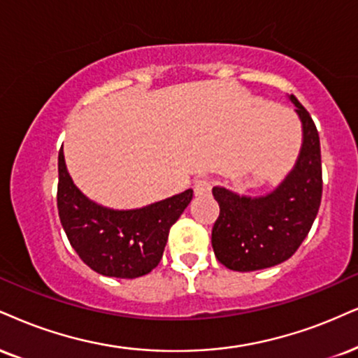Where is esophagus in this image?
Instances as JSON below:
<instances>
[{"instance_id": "1", "label": "esophagus", "mask_w": 358, "mask_h": 358, "mask_svg": "<svg viewBox=\"0 0 358 358\" xmlns=\"http://www.w3.org/2000/svg\"><path fill=\"white\" fill-rule=\"evenodd\" d=\"M210 189H213L210 179L199 178L194 180V192H196V196H207V194H210Z\"/></svg>"}]
</instances>
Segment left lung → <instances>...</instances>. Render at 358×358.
<instances>
[{
	"instance_id": "1",
	"label": "left lung",
	"mask_w": 358,
	"mask_h": 358,
	"mask_svg": "<svg viewBox=\"0 0 358 358\" xmlns=\"http://www.w3.org/2000/svg\"><path fill=\"white\" fill-rule=\"evenodd\" d=\"M289 101L302 122V145L294 169L266 196H239L215 186L219 217L213 227L215 257L237 272L273 267L292 257L317 217L322 199L320 139L307 109Z\"/></svg>"
}]
</instances>
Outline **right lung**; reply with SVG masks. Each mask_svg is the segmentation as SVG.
<instances>
[{
    "mask_svg": "<svg viewBox=\"0 0 358 358\" xmlns=\"http://www.w3.org/2000/svg\"><path fill=\"white\" fill-rule=\"evenodd\" d=\"M57 213L69 244L86 266L106 277L136 279L161 262L172 224L192 201V189L139 209H109L73 182L63 149L57 156Z\"/></svg>",
    "mask_w": 358,
    "mask_h": 358,
    "instance_id": "obj_1",
    "label": "right lung"
}]
</instances>
